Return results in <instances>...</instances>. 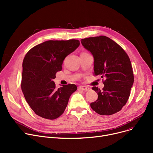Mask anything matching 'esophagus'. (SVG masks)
<instances>
[{"label": "esophagus", "instance_id": "obj_1", "mask_svg": "<svg viewBox=\"0 0 153 153\" xmlns=\"http://www.w3.org/2000/svg\"><path fill=\"white\" fill-rule=\"evenodd\" d=\"M79 89L82 90V91H88L91 90V88L88 86H80L79 87Z\"/></svg>", "mask_w": 153, "mask_h": 153}]
</instances>
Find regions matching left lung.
<instances>
[{"instance_id": "left-lung-1", "label": "left lung", "mask_w": 153, "mask_h": 153, "mask_svg": "<svg viewBox=\"0 0 153 153\" xmlns=\"http://www.w3.org/2000/svg\"><path fill=\"white\" fill-rule=\"evenodd\" d=\"M81 42L94 56V75L105 79L102 90L92 88L98 99L91 107L99 115H113L122 110L130 97L134 82L130 59L123 48L107 36L89 37Z\"/></svg>"}]
</instances>
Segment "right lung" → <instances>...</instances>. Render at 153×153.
<instances>
[{
	"instance_id": "1",
	"label": "right lung",
	"mask_w": 153,
	"mask_h": 153,
	"mask_svg": "<svg viewBox=\"0 0 153 153\" xmlns=\"http://www.w3.org/2000/svg\"><path fill=\"white\" fill-rule=\"evenodd\" d=\"M77 39L49 40L36 45L23 61L21 88L26 101L35 113L54 120L65 110L75 84L56 87L53 80L61 71L63 61L79 46Z\"/></svg>"
}]
</instances>
